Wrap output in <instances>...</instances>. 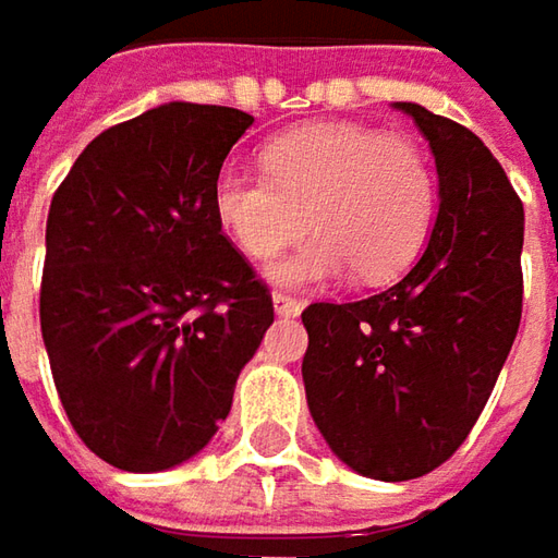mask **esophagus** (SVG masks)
<instances>
[{
	"label": "esophagus",
	"instance_id": "1",
	"mask_svg": "<svg viewBox=\"0 0 558 558\" xmlns=\"http://www.w3.org/2000/svg\"><path fill=\"white\" fill-rule=\"evenodd\" d=\"M272 307H276L279 316H298V313L304 311V301L289 294V291H272Z\"/></svg>",
	"mask_w": 558,
	"mask_h": 558
}]
</instances>
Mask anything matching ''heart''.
Instances as JSON below:
<instances>
[{"label":"heart","instance_id":"heart-1","mask_svg":"<svg viewBox=\"0 0 558 558\" xmlns=\"http://www.w3.org/2000/svg\"><path fill=\"white\" fill-rule=\"evenodd\" d=\"M267 173L226 167L214 210L251 260H267L316 229L272 276L307 286L354 267L395 279L418 257L435 220V170L416 142L363 123H307L264 148Z\"/></svg>","mask_w":558,"mask_h":558}]
</instances>
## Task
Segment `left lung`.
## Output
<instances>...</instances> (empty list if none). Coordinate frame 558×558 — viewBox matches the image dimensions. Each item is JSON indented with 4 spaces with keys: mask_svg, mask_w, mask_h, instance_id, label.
Wrapping results in <instances>:
<instances>
[{
    "mask_svg": "<svg viewBox=\"0 0 558 558\" xmlns=\"http://www.w3.org/2000/svg\"><path fill=\"white\" fill-rule=\"evenodd\" d=\"M435 155L432 242L397 286L301 313L316 428L335 457L378 482L422 478L469 438L522 323L525 214L472 130L397 101Z\"/></svg>",
    "mask_w": 558,
    "mask_h": 558,
    "instance_id": "8db88e82",
    "label": "left lung"
}]
</instances>
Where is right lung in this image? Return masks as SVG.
Returning a JSON list of instances; mask_svg holds the SVG:
<instances>
[{
  "instance_id": "1",
  "label": "right lung",
  "mask_w": 558,
  "mask_h": 558,
  "mask_svg": "<svg viewBox=\"0 0 558 558\" xmlns=\"http://www.w3.org/2000/svg\"><path fill=\"white\" fill-rule=\"evenodd\" d=\"M251 123L223 105L151 108L89 142L52 195L39 326L54 388L123 472L195 457L272 323L267 282L214 210Z\"/></svg>"
}]
</instances>
